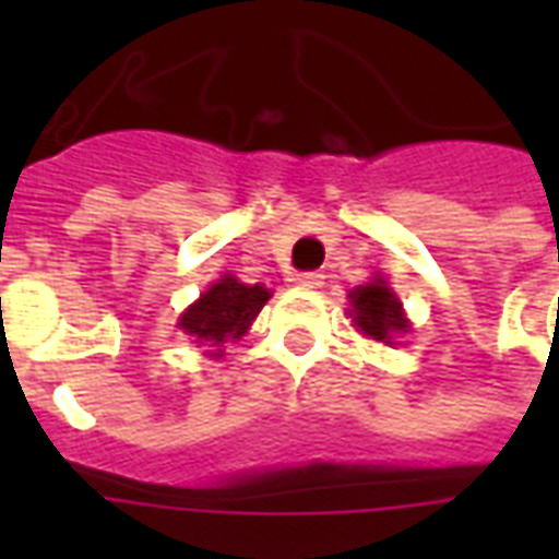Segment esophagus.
Segmentation results:
<instances>
[{"label": "esophagus", "instance_id": "1", "mask_svg": "<svg viewBox=\"0 0 559 559\" xmlns=\"http://www.w3.org/2000/svg\"><path fill=\"white\" fill-rule=\"evenodd\" d=\"M296 284L305 289H319L324 284V275L322 272H301L296 278Z\"/></svg>", "mask_w": 559, "mask_h": 559}]
</instances>
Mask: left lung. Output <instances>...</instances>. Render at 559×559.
Here are the masks:
<instances>
[{
	"label": "left lung",
	"mask_w": 559,
	"mask_h": 559,
	"mask_svg": "<svg viewBox=\"0 0 559 559\" xmlns=\"http://www.w3.org/2000/svg\"><path fill=\"white\" fill-rule=\"evenodd\" d=\"M350 307H354V322H357L359 331H366L373 340L389 342L394 333L408 328L403 310H400V301L385 287V281H373L368 287L354 289Z\"/></svg>",
	"instance_id": "obj_1"
}]
</instances>
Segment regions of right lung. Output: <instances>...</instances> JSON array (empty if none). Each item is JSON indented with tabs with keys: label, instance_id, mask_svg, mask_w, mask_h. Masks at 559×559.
Listing matches in <instances>:
<instances>
[{
	"label": "right lung",
	"instance_id": "obj_1",
	"mask_svg": "<svg viewBox=\"0 0 559 559\" xmlns=\"http://www.w3.org/2000/svg\"><path fill=\"white\" fill-rule=\"evenodd\" d=\"M270 293L261 284H240L237 278H219L209 293H202L197 305L179 319V328L197 342L219 345L226 340H240L249 324L266 305Z\"/></svg>",
	"mask_w": 559,
	"mask_h": 559
}]
</instances>
